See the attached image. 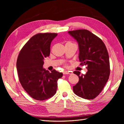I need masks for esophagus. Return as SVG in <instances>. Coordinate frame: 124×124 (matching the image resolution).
<instances>
[{"mask_svg":"<svg viewBox=\"0 0 124 124\" xmlns=\"http://www.w3.org/2000/svg\"><path fill=\"white\" fill-rule=\"evenodd\" d=\"M73 72L72 71H65L64 72H63V74H72Z\"/></svg>","mask_w":124,"mask_h":124,"instance_id":"1","label":"esophagus"}]
</instances>
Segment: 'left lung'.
<instances>
[{
	"instance_id": "8db88e82",
	"label": "left lung",
	"mask_w": 124,
	"mask_h": 124,
	"mask_svg": "<svg viewBox=\"0 0 124 124\" xmlns=\"http://www.w3.org/2000/svg\"><path fill=\"white\" fill-rule=\"evenodd\" d=\"M68 33L78 42L81 65L86 66L87 69L85 74L74 71L79 81L73 91L82 98L93 99L102 91L109 78V56L106 46L102 40L87 30L69 31Z\"/></svg>"
}]
</instances>
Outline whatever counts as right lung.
Returning a JSON list of instances; mask_svg holds the SVG:
<instances>
[{"mask_svg": "<svg viewBox=\"0 0 124 124\" xmlns=\"http://www.w3.org/2000/svg\"><path fill=\"white\" fill-rule=\"evenodd\" d=\"M56 33H38L22 48L16 62L18 78L22 87L32 98L44 100L54 96L57 81L62 73L43 68L44 59L50 54L51 43Z\"/></svg>", "mask_w": 124, "mask_h": 124, "instance_id": "1", "label": "right lung"}]
</instances>
